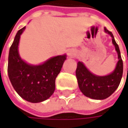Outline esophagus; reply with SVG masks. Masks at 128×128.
<instances>
[{
	"label": "esophagus",
	"instance_id": "34e87169",
	"mask_svg": "<svg viewBox=\"0 0 128 128\" xmlns=\"http://www.w3.org/2000/svg\"><path fill=\"white\" fill-rule=\"evenodd\" d=\"M75 55H76V51H75L74 50L70 49V50H68V56L69 57L72 58V57L74 56Z\"/></svg>",
	"mask_w": 128,
	"mask_h": 128
}]
</instances>
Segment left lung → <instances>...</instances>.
Masks as SVG:
<instances>
[{"label":"left lung","instance_id":"1","mask_svg":"<svg viewBox=\"0 0 128 128\" xmlns=\"http://www.w3.org/2000/svg\"><path fill=\"white\" fill-rule=\"evenodd\" d=\"M105 32L110 35L118 56L116 69L106 76H98L89 71L82 62H78L76 74L79 88L84 96L95 100H104L110 96L118 88L123 72V63L120 51L112 33L105 28Z\"/></svg>","mask_w":128,"mask_h":128}]
</instances>
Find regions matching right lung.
<instances>
[{"label": "right lung", "mask_w": 128, "mask_h": 128, "mask_svg": "<svg viewBox=\"0 0 128 128\" xmlns=\"http://www.w3.org/2000/svg\"><path fill=\"white\" fill-rule=\"evenodd\" d=\"M26 27L18 31L8 56V73L13 88L24 100L36 103L46 100L56 88V78L61 70L66 56H58L39 66L29 65L18 53L20 35Z\"/></svg>", "instance_id": "right-lung-1"}]
</instances>
